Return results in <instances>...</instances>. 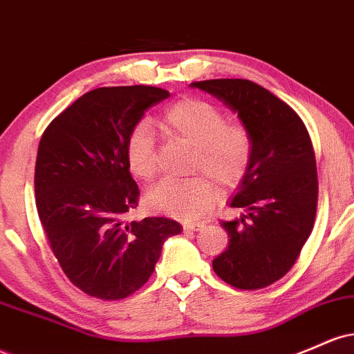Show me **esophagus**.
<instances>
[{
  "instance_id": "34e87169",
  "label": "esophagus",
  "mask_w": 354,
  "mask_h": 354,
  "mask_svg": "<svg viewBox=\"0 0 354 354\" xmlns=\"http://www.w3.org/2000/svg\"><path fill=\"white\" fill-rule=\"evenodd\" d=\"M203 227H205L203 223H189V221H186V223H183L185 232H198V230H201V228H203Z\"/></svg>"
}]
</instances>
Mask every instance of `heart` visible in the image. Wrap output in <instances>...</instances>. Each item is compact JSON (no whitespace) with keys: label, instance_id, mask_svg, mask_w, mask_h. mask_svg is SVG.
Here are the masks:
<instances>
[{"label":"heart","instance_id":"b5f03b06","mask_svg":"<svg viewBox=\"0 0 354 354\" xmlns=\"http://www.w3.org/2000/svg\"><path fill=\"white\" fill-rule=\"evenodd\" d=\"M159 126L169 139L193 147L192 173L203 171L225 188H235L247 176L254 156L252 136L242 124H228L223 112L212 102L196 97L178 100L165 112ZM126 158L136 178L151 181L156 176V139L149 124L141 122L131 131ZM218 198L215 181L193 176L183 181H161L147 193L146 203L162 215L196 220L207 215Z\"/></svg>","mask_w":354,"mask_h":354}]
</instances>
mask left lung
Wrapping results in <instances>:
<instances>
[{
    "label": "left lung",
    "mask_w": 354,
    "mask_h": 354,
    "mask_svg": "<svg viewBox=\"0 0 354 354\" xmlns=\"http://www.w3.org/2000/svg\"><path fill=\"white\" fill-rule=\"evenodd\" d=\"M192 87L236 112L252 136L250 168L230 201L245 213L221 221L230 240L213 260V270L236 289H262L292 269L313 232L317 208L313 142L296 112L259 84L213 79Z\"/></svg>",
    "instance_id": "8db88e82"
}]
</instances>
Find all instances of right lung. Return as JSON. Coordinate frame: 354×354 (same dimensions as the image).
Listing matches in <instances>:
<instances>
[{
	"instance_id": "add662e5",
	"label": "right lung",
	"mask_w": 354,
	"mask_h": 354,
	"mask_svg": "<svg viewBox=\"0 0 354 354\" xmlns=\"http://www.w3.org/2000/svg\"><path fill=\"white\" fill-rule=\"evenodd\" d=\"M168 97L149 85L94 88L58 114L40 139L38 216L62 270L92 297L118 301L141 289L165 240L183 230L165 216L126 221L139 201L127 138L147 109Z\"/></svg>"
}]
</instances>
